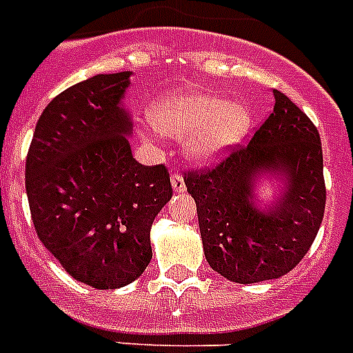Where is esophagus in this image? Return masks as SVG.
Returning <instances> with one entry per match:
<instances>
[{
  "label": "esophagus",
  "instance_id": "esophagus-1",
  "mask_svg": "<svg viewBox=\"0 0 353 353\" xmlns=\"http://www.w3.org/2000/svg\"><path fill=\"white\" fill-rule=\"evenodd\" d=\"M170 181H172V188H174V192H179V194H181V192H185L186 185H185V179H183L181 174H176V172H174L170 177Z\"/></svg>",
  "mask_w": 353,
  "mask_h": 353
}]
</instances>
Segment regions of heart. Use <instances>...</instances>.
<instances>
[{
	"label": "heart",
	"instance_id": "b5f03b06",
	"mask_svg": "<svg viewBox=\"0 0 353 353\" xmlns=\"http://www.w3.org/2000/svg\"><path fill=\"white\" fill-rule=\"evenodd\" d=\"M149 120L161 134L186 140V158L213 163L244 140L253 112L242 102H230L221 94L174 90L150 103Z\"/></svg>",
	"mask_w": 353,
	"mask_h": 353
}]
</instances>
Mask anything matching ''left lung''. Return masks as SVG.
<instances>
[{"instance_id": "1", "label": "left lung", "mask_w": 353, "mask_h": 353, "mask_svg": "<svg viewBox=\"0 0 353 353\" xmlns=\"http://www.w3.org/2000/svg\"><path fill=\"white\" fill-rule=\"evenodd\" d=\"M274 109L245 147L208 170L185 176L197 204L204 256L235 283H259L294 269L325 213L323 150L318 129L280 91ZM265 175L284 185L265 207L256 185Z\"/></svg>"}]
</instances>
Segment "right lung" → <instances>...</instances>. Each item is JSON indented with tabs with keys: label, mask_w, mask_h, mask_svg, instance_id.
<instances>
[{
	"label": "right lung",
	"mask_w": 353,
	"mask_h": 353,
	"mask_svg": "<svg viewBox=\"0 0 353 353\" xmlns=\"http://www.w3.org/2000/svg\"><path fill=\"white\" fill-rule=\"evenodd\" d=\"M131 71L94 75L57 94L26 156V195L44 248L79 282L118 289L152 259L150 228L170 201L165 165L132 158L123 105Z\"/></svg>",
	"instance_id": "right-lung-1"
}]
</instances>
